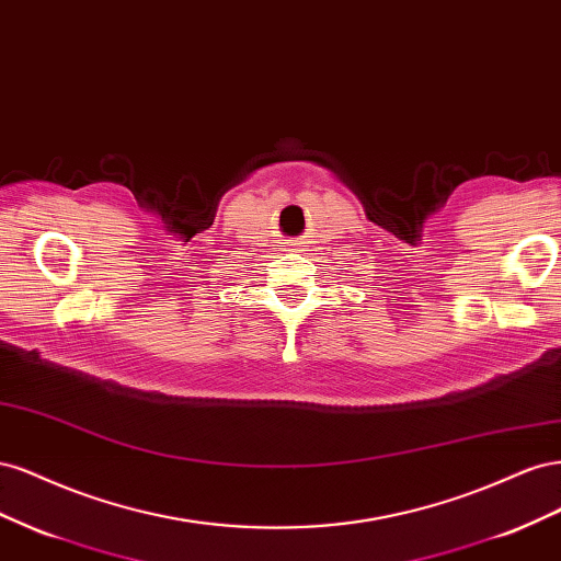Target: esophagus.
Instances as JSON below:
<instances>
[{
	"label": "esophagus",
	"mask_w": 561,
	"mask_h": 561,
	"mask_svg": "<svg viewBox=\"0 0 561 561\" xmlns=\"http://www.w3.org/2000/svg\"><path fill=\"white\" fill-rule=\"evenodd\" d=\"M290 250H301V241H293V243H290Z\"/></svg>",
	"instance_id": "1"
}]
</instances>
